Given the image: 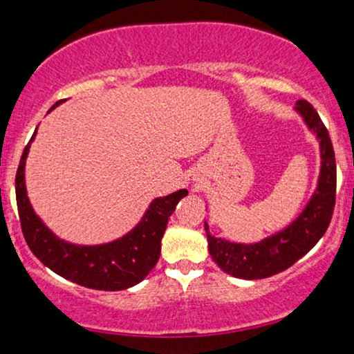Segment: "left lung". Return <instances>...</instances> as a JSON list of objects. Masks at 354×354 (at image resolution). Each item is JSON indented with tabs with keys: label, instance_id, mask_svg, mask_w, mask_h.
<instances>
[{
	"label": "left lung",
	"instance_id": "obj_1",
	"mask_svg": "<svg viewBox=\"0 0 354 354\" xmlns=\"http://www.w3.org/2000/svg\"><path fill=\"white\" fill-rule=\"evenodd\" d=\"M295 111L318 140L321 158L316 189L301 213L286 228L256 243H234L213 236L205 221L211 258L225 273L234 278L263 279L281 273L303 258L330 226L336 198V161L330 135L308 101H296Z\"/></svg>",
	"mask_w": 354,
	"mask_h": 354
}]
</instances>
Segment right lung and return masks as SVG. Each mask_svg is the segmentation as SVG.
<instances>
[{"label": "right lung", "instance_id": "right-lung-1", "mask_svg": "<svg viewBox=\"0 0 354 354\" xmlns=\"http://www.w3.org/2000/svg\"><path fill=\"white\" fill-rule=\"evenodd\" d=\"M61 103L63 100L53 104L50 111ZM36 131L38 128L24 148L16 173V203L24 239L30 250L56 274L91 290L121 291L143 281L160 259L161 238L168 219L188 191L178 189L168 196L154 198L135 228L113 241L103 245H76L64 241L44 225L28 198L24 166Z\"/></svg>", "mask_w": 354, "mask_h": 354}]
</instances>
